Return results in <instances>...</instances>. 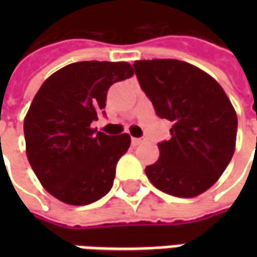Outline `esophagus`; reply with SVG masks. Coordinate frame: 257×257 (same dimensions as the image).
<instances>
[{
    "mask_svg": "<svg viewBox=\"0 0 257 257\" xmlns=\"http://www.w3.org/2000/svg\"><path fill=\"white\" fill-rule=\"evenodd\" d=\"M145 142V138H132V145L139 146Z\"/></svg>",
    "mask_w": 257,
    "mask_h": 257,
    "instance_id": "obj_1",
    "label": "esophagus"
}]
</instances>
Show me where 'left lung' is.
Listing matches in <instances>:
<instances>
[{
    "instance_id": "1",
    "label": "left lung",
    "mask_w": 257,
    "mask_h": 257,
    "mask_svg": "<svg viewBox=\"0 0 257 257\" xmlns=\"http://www.w3.org/2000/svg\"><path fill=\"white\" fill-rule=\"evenodd\" d=\"M134 68L157 115L172 122L171 139L158 143L160 158L146 175L164 193L197 197L217 182L235 150L231 101L210 75L186 62L138 60Z\"/></svg>"
}]
</instances>
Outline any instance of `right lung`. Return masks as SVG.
I'll return each mask as SVG.
<instances>
[{"instance_id":"obj_1","label":"right lung","mask_w":257,"mask_h":257,"mask_svg":"<svg viewBox=\"0 0 257 257\" xmlns=\"http://www.w3.org/2000/svg\"><path fill=\"white\" fill-rule=\"evenodd\" d=\"M134 75L125 62H78L41 85L25 118L27 158L44 189L70 205H88L112 187L131 136H108L90 123L106 107L107 90Z\"/></svg>"}]
</instances>
